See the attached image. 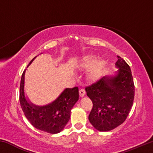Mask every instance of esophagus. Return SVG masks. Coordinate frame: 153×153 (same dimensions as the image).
<instances>
[{
    "label": "esophagus",
    "mask_w": 153,
    "mask_h": 153,
    "mask_svg": "<svg viewBox=\"0 0 153 153\" xmlns=\"http://www.w3.org/2000/svg\"><path fill=\"white\" fill-rule=\"evenodd\" d=\"M79 92V96L81 97H83L85 94H86V91H85L84 89H80Z\"/></svg>",
    "instance_id": "esophagus-1"
}]
</instances>
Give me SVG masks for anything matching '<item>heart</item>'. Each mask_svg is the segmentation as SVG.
<instances>
[{"mask_svg": "<svg viewBox=\"0 0 153 153\" xmlns=\"http://www.w3.org/2000/svg\"><path fill=\"white\" fill-rule=\"evenodd\" d=\"M96 61H97V56L93 55H89L83 57L79 63V67L84 69L89 68L93 64L94 65L88 73V79L90 81H94L99 77L106 64V61L104 59Z\"/></svg>", "mask_w": 153, "mask_h": 153, "instance_id": "obj_1", "label": "heart"}]
</instances>
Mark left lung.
<instances>
[{
	"instance_id": "8db88e82",
	"label": "left lung",
	"mask_w": 153,
	"mask_h": 153,
	"mask_svg": "<svg viewBox=\"0 0 153 153\" xmlns=\"http://www.w3.org/2000/svg\"><path fill=\"white\" fill-rule=\"evenodd\" d=\"M114 76L102 77L86 88L87 96L92 101L89 121L95 129L107 131L122 124L132 107L134 84L130 67L117 56Z\"/></svg>"
}]
</instances>
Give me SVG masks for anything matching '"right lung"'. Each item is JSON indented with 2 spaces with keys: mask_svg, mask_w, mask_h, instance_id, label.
<instances>
[{
  "mask_svg": "<svg viewBox=\"0 0 153 153\" xmlns=\"http://www.w3.org/2000/svg\"><path fill=\"white\" fill-rule=\"evenodd\" d=\"M25 71L26 69L22 74L19 88V102L25 116L34 128L41 131L53 134L59 133L69 121L71 108L79 99L78 88H65L53 102L46 105L37 106L29 102L25 96Z\"/></svg>",
  "mask_w": 153,
  "mask_h": 153,
  "instance_id": "obj_1",
  "label": "right lung"
}]
</instances>
